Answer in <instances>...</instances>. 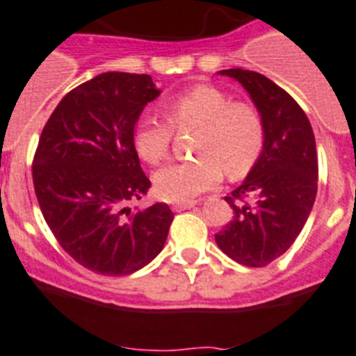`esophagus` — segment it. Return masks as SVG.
<instances>
[{
	"label": "esophagus",
	"mask_w": 356,
	"mask_h": 356,
	"mask_svg": "<svg viewBox=\"0 0 356 356\" xmlns=\"http://www.w3.org/2000/svg\"><path fill=\"white\" fill-rule=\"evenodd\" d=\"M198 204V200H178L172 204V209L175 211H185V209H191V207H195Z\"/></svg>",
	"instance_id": "esophagus-1"
}]
</instances>
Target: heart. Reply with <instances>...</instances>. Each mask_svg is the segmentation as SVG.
<instances>
[{
  "label": "heart",
  "instance_id": "b5f03b06",
  "mask_svg": "<svg viewBox=\"0 0 356 356\" xmlns=\"http://www.w3.org/2000/svg\"><path fill=\"white\" fill-rule=\"evenodd\" d=\"M167 121L147 116L134 127V147L147 163H160L171 152L175 129L198 127L195 154L154 175L158 195L167 200H189L218 185L225 175L245 178L266 149V120L251 102L233 99L214 85H196L171 98Z\"/></svg>",
  "mask_w": 356,
  "mask_h": 356
}]
</instances>
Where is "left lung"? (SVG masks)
<instances>
[{
  "mask_svg": "<svg viewBox=\"0 0 356 356\" xmlns=\"http://www.w3.org/2000/svg\"><path fill=\"white\" fill-rule=\"evenodd\" d=\"M243 85L266 120V149L240 187L225 196L233 220L216 234L234 262L264 267L282 257L300 234L318 187L313 127L302 107L264 74L220 70Z\"/></svg>",
  "mask_w": 356,
  "mask_h": 356,
  "instance_id": "1",
  "label": "left lung"
}]
</instances>
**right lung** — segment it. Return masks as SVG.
Masks as SVG:
<instances>
[{
	"mask_svg": "<svg viewBox=\"0 0 356 356\" xmlns=\"http://www.w3.org/2000/svg\"><path fill=\"white\" fill-rule=\"evenodd\" d=\"M158 94L149 74L104 72L65 94L41 131L32 180L43 218L69 257L98 275L147 266L175 218L167 204L127 207L151 187L132 136Z\"/></svg>",
	"mask_w": 356,
	"mask_h": 356,
	"instance_id": "1",
	"label": "right lung"
}]
</instances>
